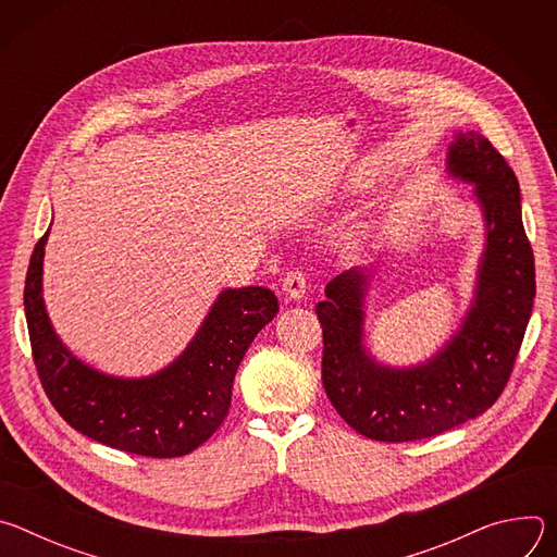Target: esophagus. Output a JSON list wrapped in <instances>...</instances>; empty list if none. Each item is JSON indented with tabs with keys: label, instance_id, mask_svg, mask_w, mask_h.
Here are the masks:
<instances>
[{
	"label": "esophagus",
	"instance_id": "34e87169",
	"mask_svg": "<svg viewBox=\"0 0 557 557\" xmlns=\"http://www.w3.org/2000/svg\"><path fill=\"white\" fill-rule=\"evenodd\" d=\"M282 288L286 293L288 299L293 301H299L304 295H306V288H308V280H306V273L299 271V269H293L284 275L282 280Z\"/></svg>",
	"mask_w": 557,
	"mask_h": 557
}]
</instances>
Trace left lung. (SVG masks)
Masks as SVG:
<instances>
[{
	"label": "left lung",
	"mask_w": 557,
	"mask_h": 557,
	"mask_svg": "<svg viewBox=\"0 0 557 557\" xmlns=\"http://www.w3.org/2000/svg\"><path fill=\"white\" fill-rule=\"evenodd\" d=\"M447 174L473 185L485 218L471 308L449 342L419 366L379 363L363 344L370 269L331 280L314 308L324 331V389L339 417L372 441L430 438L490 410L511 376L531 317L535 267L513 170L483 134L458 132Z\"/></svg>",
	"instance_id": "obj_1"
}]
</instances>
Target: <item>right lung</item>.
Here are the masks:
<instances>
[{
  "mask_svg": "<svg viewBox=\"0 0 557 557\" xmlns=\"http://www.w3.org/2000/svg\"><path fill=\"white\" fill-rule=\"evenodd\" d=\"M48 233L30 258L24 308L50 404L67 425L108 447L149 458L194 451L222 425L237 366L280 308L275 293L264 286L226 288L168 368L140 379L103 374L76 359L50 324L41 297Z\"/></svg>",
  "mask_w": 557,
  "mask_h": 557,
  "instance_id": "add662e5",
  "label": "right lung"
}]
</instances>
